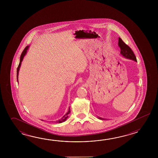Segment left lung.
Listing matches in <instances>:
<instances>
[{"label": "left lung", "instance_id": "obj_1", "mask_svg": "<svg viewBox=\"0 0 158 158\" xmlns=\"http://www.w3.org/2000/svg\"><path fill=\"white\" fill-rule=\"evenodd\" d=\"M118 45L120 48V54L123 56L127 59L137 61V59L133 51L131 50V48L129 47L127 44H125L120 38H118ZM98 118L102 119V118Z\"/></svg>", "mask_w": 158, "mask_h": 158}]
</instances>
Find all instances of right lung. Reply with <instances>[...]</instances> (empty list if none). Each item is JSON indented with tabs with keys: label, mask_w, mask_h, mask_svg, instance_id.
I'll return each mask as SVG.
<instances>
[{
	"label": "right lung",
	"mask_w": 158,
	"mask_h": 158,
	"mask_svg": "<svg viewBox=\"0 0 158 158\" xmlns=\"http://www.w3.org/2000/svg\"><path fill=\"white\" fill-rule=\"evenodd\" d=\"M29 47V46H27V47L25 48V49H24V51H23V52H22V54L21 55L20 63L19 64V66H18V67H17V82H19V80H18V76H19V70H20V68L21 67V62H22V61L23 60L24 56H25V55L27 54V51L28 50ZM70 112H71V111H70V107H69V110H68V111L67 112V113L66 114H65V115H64V116H63V118H60V120H59L58 121H57V123H63V122H64V121H66V120H67V118H68V114H70Z\"/></svg>",
	"instance_id": "add662e5"
}]
</instances>
